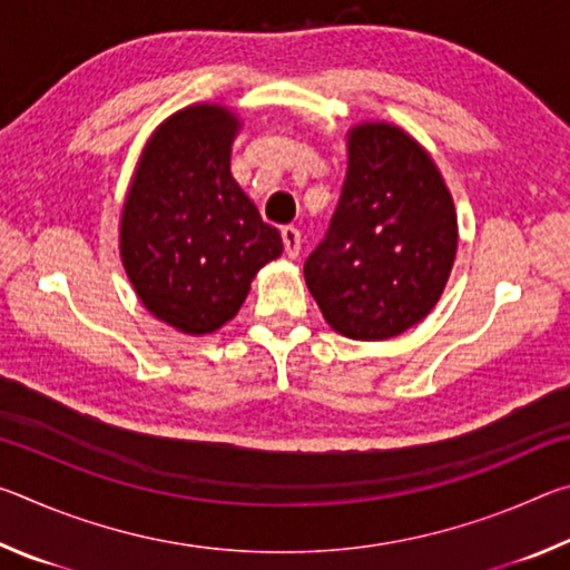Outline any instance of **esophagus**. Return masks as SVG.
<instances>
[{
    "label": "esophagus",
    "instance_id": "esophagus-1",
    "mask_svg": "<svg viewBox=\"0 0 570 570\" xmlns=\"http://www.w3.org/2000/svg\"><path fill=\"white\" fill-rule=\"evenodd\" d=\"M282 240H284L286 256H288V258H296L298 250H302V234H298L296 228L286 226V228H282Z\"/></svg>",
    "mask_w": 570,
    "mask_h": 570
}]
</instances>
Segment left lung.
Listing matches in <instances>:
<instances>
[{
	"label": "left lung",
	"mask_w": 570,
	"mask_h": 570,
	"mask_svg": "<svg viewBox=\"0 0 570 570\" xmlns=\"http://www.w3.org/2000/svg\"><path fill=\"white\" fill-rule=\"evenodd\" d=\"M346 150L340 206L304 278L334 332L382 342L440 302L458 254V214L435 160L397 125H354Z\"/></svg>",
	"instance_id": "1"
}]
</instances>
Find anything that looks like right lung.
Returning <instances> with one entry per match:
<instances>
[{
	"instance_id": "right-lung-1",
	"label": "right lung",
	"mask_w": 570,
	"mask_h": 570,
	"mask_svg": "<svg viewBox=\"0 0 570 570\" xmlns=\"http://www.w3.org/2000/svg\"><path fill=\"white\" fill-rule=\"evenodd\" d=\"M240 120L196 102L163 120L142 148L120 214V258L140 304L183 334H214L234 320L250 282L282 256L230 176Z\"/></svg>"
}]
</instances>
